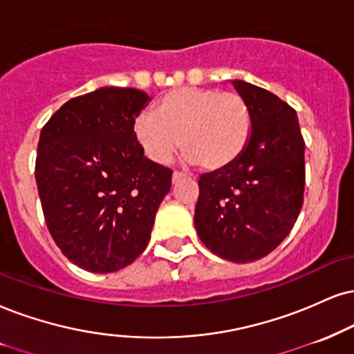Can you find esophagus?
Returning <instances> with one entry per match:
<instances>
[{
  "instance_id": "obj_1",
  "label": "esophagus",
  "mask_w": 354,
  "mask_h": 354,
  "mask_svg": "<svg viewBox=\"0 0 354 354\" xmlns=\"http://www.w3.org/2000/svg\"><path fill=\"white\" fill-rule=\"evenodd\" d=\"M185 176H187V174H184V172H177V170H176V172L172 174V182H178L182 177H185Z\"/></svg>"
}]
</instances>
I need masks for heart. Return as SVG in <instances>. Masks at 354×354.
<instances>
[{"mask_svg": "<svg viewBox=\"0 0 354 354\" xmlns=\"http://www.w3.org/2000/svg\"><path fill=\"white\" fill-rule=\"evenodd\" d=\"M248 103L236 93L182 86L156 102L154 116L134 121V138L147 159L167 164L182 146L190 162L205 170L228 167L243 154L251 138Z\"/></svg>", "mask_w": 354, "mask_h": 354, "instance_id": "obj_1", "label": "heart"}]
</instances>
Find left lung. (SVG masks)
<instances>
[{"label":"left lung","instance_id":"1","mask_svg":"<svg viewBox=\"0 0 354 354\" xmlns=\"http://www.w3.org/2000/svg\"><path fill=\"white\" fill-rule=\"evenodd\" d=\"M231 84L250 106L251 138L233 164L200 176L194 221L213 254L251 263L276 250L297 221L305 142L294 108L261 86Z\"/></svg>","mask_w":354,"mask_h":354}]
</instances>
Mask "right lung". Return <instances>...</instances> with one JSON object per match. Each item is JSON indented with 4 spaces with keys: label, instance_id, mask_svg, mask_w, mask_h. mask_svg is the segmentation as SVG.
I'll return each instance as SVG.
<instances>
[{
    "label": "right lung",
    "instance_id": "add662e5",
    "mask_svg": "<svg viewBox=\"0 0 354 354\" xmlns=\"http://www.w3.org/2000/svg\"><path fill=\"white\" fill-rule=\"evenodd\" d=\"M151 102L103 86L68 100L41 131L36 182L50 236L88 272L126 268L146 250L172 170L144 156L134 121Z\"/></svg>",
    "mask_w": 354,
    "mask_h": 354
}]
</instances>
